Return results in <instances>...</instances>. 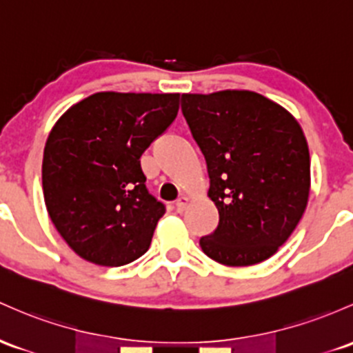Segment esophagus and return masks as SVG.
<instances>
[{
  "instance_id": "obj_1",
  "label": "esophagus",
  "mask_w": 353,
  "mask_h": 353,
  "mask_svg": "<svg viewBox=\"0 0 353 353\" xmlns=\"http://www.w3.org/2000/svg\"><path fill=\"white\" fill-rule=\"evenodd\" d=\"M188 204H189V197L188 196H181L179 199H177V203H176V211L177 212H184L185 208H188Z\"/></svg>"
}]
</instances>
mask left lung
Returning a JSON list of instances; mask_svg holds the SVG:
<instances>
[{"label":"left lung","instance_id":"1","mask_svg":"<svg viewBox=\"0 0 353 353\" xmlns=\"http://www.w3.org/2000/svg\"><path fill=\"white\" fill-rule=\"evenodd\" d=\"M183 114L206 157L209 199L219 212L204 253L226 266L273 256L310 196V152L298 120L251 90L183 94Z\"/></svg>","mask_w":353,"mask_h":353}]
</instances>
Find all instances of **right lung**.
Masks as SVG:
<instances>
[{"mask_svg": "<svg viewBox=\"0 0 353 353\" xmlns=\"http://www.w3.org/2000/svg\"><path fill=\"white\" fill-rule=\"evenodd\" d=\"M177 110L179 94L99 92L57 120L41 165L45 206L80 258L122 266L149 250L165 208L147 191L141 156Z\"/></svg>", "mask_w": 353, "mask_h": 353, "instance_id": "right-lung-1", "label": "right lung"}]
</instances>
